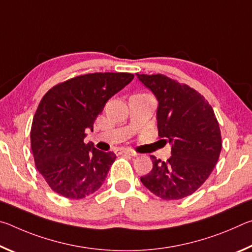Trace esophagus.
<instances>
[{"label":"esophagus","mask_w":252,"mask_h":252,"mask_svg":"<svg viewBox=\"0 0 252 252\" xmlns=\"http://www.w3.org/2000/svg\"><path fill=\"white\" fill-rule=\"evenodd\" d=\"M117 155H129V156H136L138 153L134 152L131 149H119V150L116 151Z\"/></svg>","instance_id":"34e87169"}]
</instances>
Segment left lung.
Returning <instances> with one entry per match:
<instances>
[{
    "label": "left lung",
    "mask_w": 252,
    "mask_h": 252,
    "mask_svg": "<svg viewBox=\"0 0 252 252\" xmlns=\"http://www.w3.org/2000/svg\"><path fill=\"white\" fill-rule=\"evenodd\" d=\"M159 101L158 131L171 143V157L161 161L151 156L153 168L141 177L152 193L179 200L195 192L218 162L222 141L212 106L194 89L164 74H136Z\"/></svg>",
    "instance_id": "left-lung-1"
}]
</instances>
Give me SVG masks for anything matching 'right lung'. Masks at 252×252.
Listing matches in <instances>:
<instances>
[{
  "mask_svg": "<svg viewBox=\"0 0 252 252\" xmlns=\"http://www.w3.org/2000/svg\"><path fill=\"white\" fill-rule=\"evenodd\" d=\"M133 78L123 72L78 75L42 97L32 121L31 149L37 171L54 192L82 199L104 182L116 155L84 143L85 130L93 129L108 100Z\"/></svg>",
  "mask_w": 252,
  "mask_h": 252,
  "instance_id": "obj_1",
  "label": "right lung"
}]
</instances>
